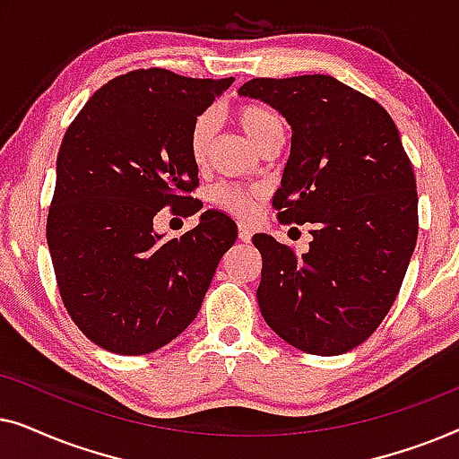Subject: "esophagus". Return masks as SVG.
<instances>
[{"instance_id":"34e87169","label":"esophagus","mask_w":459,"mask_h":459,"mask_svg":"<svg viewBox=\"0 0 459 459\" xmlns=\"http://www.w3.org/2000/svg\"><path fill=\"white\" fill-rule=\"evenodd\" d=\"M238 238H240L242 242H250V240H253V230H250L248 225L240 223V225H238Z\"/></svg>"}]
</instances>
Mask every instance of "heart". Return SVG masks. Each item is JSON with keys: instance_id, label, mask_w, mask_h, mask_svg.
Returning <instances> with one entry per match:
<instances>
[{"instance_id": "heart-1", "label": "heart", "mask_w": 459, "mask_h": 459, "mask_svg": "<svg viewBox=\"0 0 459 459\" xmlns=\"http://www.w3.org/2000/svg\"><path fill=\"white\" fill-rule=\"evenodd\" d=\"M236 118L240 127L256 146H261L267 137L278 131H284V123L259 104H242L236 108ZM215 134V117L211 112L200 115L190 131V154L196 165H204L209 159V150ZM261 196V187H242V186H217L212 190V200L221 209L234 212L238 217H248L255 211L256 200Z\"/></svg>"}]
</instances>
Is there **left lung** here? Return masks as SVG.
I'll return each instance as SVG.
<instances>
[{"instance_id": "8db88e82", "label": "left lung", "mask_w": 459, "mask_h": 459, "mask_svg": "<svg viewBox=\"0 0 459 459\" xmlns=\"http://www.w3.org/2000/svg\"><path fill=\"white\" fill-rule=\"evenodd\" d=\"M238 93L290 125L273 206L280 221L313 223L303 256L267 234L253 238L263 319L305 353H347L391 309L418 240L416 175L397 125L330 74L253 79Z\"/></svg>"}]
</instances>
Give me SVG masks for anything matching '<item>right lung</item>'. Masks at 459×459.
I'll list each match as a JSON object with an SVG mask.
<instances>
[{"instance_id":"add662e5","label":"right lung","mask_w":459,"mask_h":459,"mask_svg":"<svg viewBox=\"0 0 459 459\" xmlns=\"http://www.w3.org/2000/svg\"><path fill=\"white\" fill-rule=\"evenodd\" d=\"M231 83L142 68L100 87L66 129L48 247L68 316L110 353L146 355L178 338L236 242V223L212 209L181 238L154 230L160 209L194 200L184 196L198 186L192 125Z\"/></svg>"}]
</instances>
